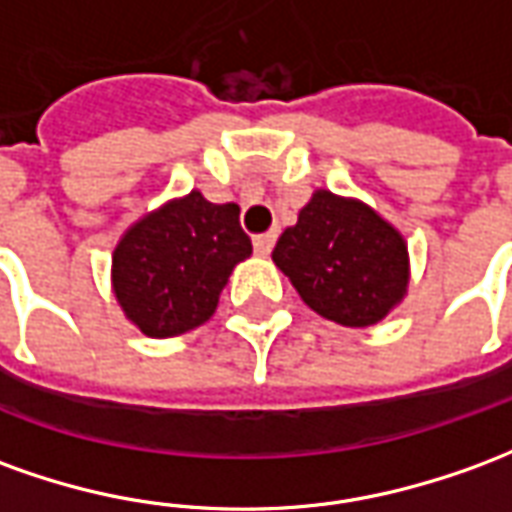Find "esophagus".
<instances>
[{
    "mask_svg": "<svg viewBox=\"0 0 512 512\" xmlns=\"http://www.w3.org/2000/svg\"><path fill=\"white\" fill-rule=\"evenodd\" d=\"M274 241H277V235L274 232H263V235H255V252L260 257L271 255V249H274Z\"/></svg>",
    "mask_w": 512,
    "mask_h": 512,
    "instance_id": "1",
    "label": "esophagus"
}]
</instances>
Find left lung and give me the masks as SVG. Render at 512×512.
<instances>
[{"label":"left lung","mask_w":512,"mask_h":512,"mask_svg":"<svg viewBox=\"0 0 512 512\" xmlns=\"http://www.w3.org/2000/svg\"><path fill=\"white\" fill-rule=\"evenodd\" d=\"M302 302L343 327H371L405 299L407 244L357 199L316 191L271 252Z\"/></svg>","instance_id":"8db88e82"}]
</instances>
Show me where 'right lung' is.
I'll use <instances>...</instances> for the list:
<instances>
[{
	"label": "right lung",
	"mask_w": 512,
	"mask_h": 512,
	"mask_svg": "<svg viewBox=\"0 0 512 512\" xmlns=\"http://www.w3.org/2000/svg\"><path fill=\"white\" fill-rule=\"evenodd\" d=\"M238 216V205L191 191L124 232L113 252V293L144 335H182L216 313L232 268L252 255Z\"/></svg>",
	"instance_id": "add662e5"
}]
</instances>
